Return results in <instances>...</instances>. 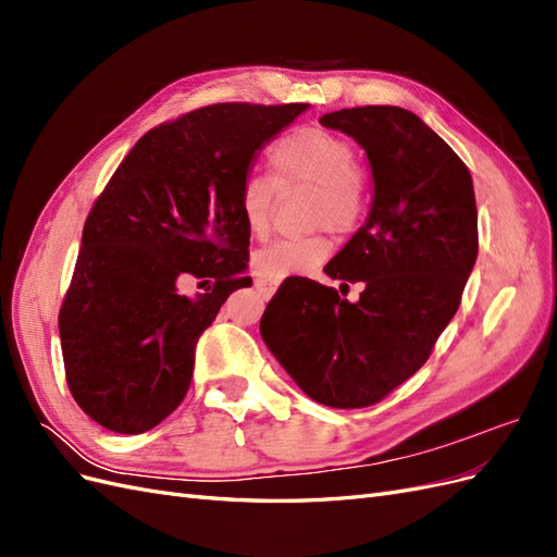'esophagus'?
I'll list each match as a JSON object with an SVG mask.
<instances>
[{
    "mask_svg": "<svg viewBox=\"0 0 557 557\" xmlns=\"http://www.w3.org/2000/svg\"><path fill=\"white\" fill-rule=\"evenodd\" d=\"M276 281H269V278H264V276H258L256 278V288L264 295V297H272L274 293H276Z\"/></svg>",
    "mask_w": 557,
    "mask_h": 557,
    "instance_id": "1",
    "label": "esophagus"
}]
</instances>
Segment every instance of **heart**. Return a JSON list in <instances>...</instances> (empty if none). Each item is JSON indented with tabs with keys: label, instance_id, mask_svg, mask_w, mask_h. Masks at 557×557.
I'll use <instances>...</instances> for the list:
<instances>
[{
	"label": "heart",
	"instance_id": "obj_1",
	"mask_svg": "<svg viewBox=\"0 0 557 557\" xmlns=\"http://www.w3.org/2000/svg\"><path fill=\"white\" fill-rule=\"evenodd\" d=\"M274 176L281 185L311 183L313 223H330L334 230H350L364 207L362 183L356 174V150L350 141L325 127H297L285 134L269 153ZM276 185L264 174H248L242 181L237 209L252 237H262L272 223ZM332 242L325 232L307 237H285L267 244L256 256L258 272L267 278L307 274L330 256Z\"/></svg>",
	"mask_w": 557,
	"mask_h": 557
}]
</instances>
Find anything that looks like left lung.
Listing matches in <instances>:
<instances>
[{
	"mask_svg": "<svg viewBox=\"0 0 557 557\" xmlns=\"http://www.w3.org/2000/svg\"><path fill=\"white\" fill-rule=\"evenodd\" d=\"M320 125L356 139L372 170L367 221L325 267L330 278L362 281L364 290L348 301L318 281L285 278L260 334L313 401L362 409L428 362L460 307L479 256L474 183L455 150L407 109H342Z\"/></svg>",
	"mask_w": 557,
	"mask_h": 557,
	"instance_id": "1",
	"label": "left lung"
}]
</instances>
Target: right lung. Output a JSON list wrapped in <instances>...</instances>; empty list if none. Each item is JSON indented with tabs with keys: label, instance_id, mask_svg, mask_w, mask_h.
Masks as SVG:
<instances>
[{
	"label": "right lung",
	"instance_id": "right-lung-1",
	"mask_svg": "<svg viewBox=\"0 0 557 557\" xmlns=\"http://www.w3.org/2000/svg\"><path fill=\"white\" fill-rule=\"evenodd\" d=\"M309 104H213L146 132L83 227L60 309L66 385L117 434L160 425L190 387L195 346L250 285L237 195L260 150ZM188 275L214 281L185 298Z\"/></svg>",
	"mask_w": 557,
	"mask_h": 557
}]
</instances>
